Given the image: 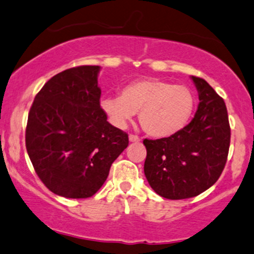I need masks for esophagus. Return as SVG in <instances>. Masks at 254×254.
Returning a JSON list of instances; mask_svg holds the SVG:
<instances>
[{"label":"esophagus","instance_id":"34e87169","mask_svg":"<svg viewBox=\"0 0 254 254\" xmlns=\"http://www.w3.org/2000/svg\"><path fill=\"white\" fill-rule=\"evenodd\" d=\"M129 141H132V143H138V141H140V138L135 134H129Z\"/></svg>","mask_w":254,"mask_h":254}]
</instances>
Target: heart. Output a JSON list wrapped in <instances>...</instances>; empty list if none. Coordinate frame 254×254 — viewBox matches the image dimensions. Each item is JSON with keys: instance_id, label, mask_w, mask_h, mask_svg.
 Segmentation results:
<instances>
[{"instance_id": "heart-1", "label": "heart", "mask_w": 254, "mask_h": 254, "mask_svg": "<svg viewBox=\"0 0 254 254\" xmlns=\"http://www.w3.org/2000/svg\"><path fill=\"white\" fill-rule=\"evenodd\" d=\"M102 109L116 127H125L134 113L149 135L168 138L188 125L195 109L189 87L159 78H144L126 84L120 95L102 99Z\"/></svg>"}]
</instances>
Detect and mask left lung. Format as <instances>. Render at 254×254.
Wrapping results in <instances>:
<instances>
[{"label":"left lung","mask_w":254,"mask_h":254,"mask_svg":"<svg viewBox=\"0 0 254 254\" xmlns=\"http://www.w3.org/2000/svg\"><path fill=\"white\" fill-rule=\"evenodd\" d=\"M191 78L200 99L191 122L172 137L143 140L146 179L170 200L193 197L211 188L224 170L230 146L224 100L203 78Z\"/></svg>","instance_id":"left-lung-1"}]
</instances>
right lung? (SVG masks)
<instances>
[{"mask_svg": "<svg viewBox=\"0 0 254 254\" xmlns=\"http://www.w3.org/2000/svg\"><path fill=\"white\" fill-rule=\"evenodd\" d=\"M99 70L82 65L57 73L30 108L29 157L41 182L63 197L93 196L128 145L127 133L109 124L100 106Z\"/></svg>", "mask_w": 254, "mask_h": 254, "instance_id": "right-lung-1", "label": "right lung"}]
</instances>
